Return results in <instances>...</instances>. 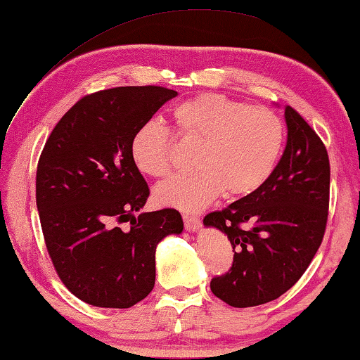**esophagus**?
Wrapping results in <instances>:
<instances>
[{
  "label": "esophagus",
  "instance_id": "1",
  "mask_svg": "<svg viewBox=\"0 0 360 360\" xmlns=\"http://www.w3.org/2000/svg\"><path fill=\"white\" fill-rule=\"evenodd\" d=\"M182 219H184V227L187 231H197L198 227L202 226V221H200V218H197V216L184 214L182 216Z\"/></svg>",
  "mask_w": 360,
  "mask_h": 360
}]
</instances>
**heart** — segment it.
<instances>
[{
  "label": "heart",
  "instance_id": "obj_1",
  "mask_svg": "<svg viewBox=\"0 0 360 360\" xmlns=\"http://www.w3.org/2000/svg\"><path fill=\"white\" fill-rule=\"evenodd\" d=\"M182 139L200 144L197 173L173 176L155 187V200L182 211H200L224 191L243 197L258 191L277 167L285 142L282 117L221 94L205 93L173 110ZM131 157L141 173L162 178L173 168L174 138L163 124L149 122L131 139Z\"/></svg>",
  "mask_w": 360,
  "mask_h": 360
}]
</instances>
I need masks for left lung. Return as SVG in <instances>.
<instances>
[{"label":"left lung","instance_id":"1","mask_svg":"<svg viewBox=\"0 0 360 360\" xmlns=\"http://www.w3.org/2000/svg\"><path fill=\"white\" fill-rule=\"evenodd\" d=\"M285 122L287 147L271 178L203 219L231 240L232 267L211 278L210 288L233 307L259 306L288 292L323 240L330 205L328 153L293 107H285Z\"/></svg>","mask_w":360,"mask_h":360}]
</instances>
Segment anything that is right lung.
Wrapping results in <instances>:
<instances>
[{
  "label": "right lung",
  "mask_w": 360,
  "mask_h": 360,
  "mask_svg": "<svg viewBox=\"0 0 360 360\" xmlns=\"http://www.w3.org/2000/svg\"><path fill=\"white\" fill-rule=\"evenodd\" d=\"M178 93L120 86L79 99L56 124L37 167V208L53 266L68 292L98 307L124 309L155 285V248L182 232L174 208L134 216L149 186L131 139ZM128 221L123 230L120 224Z\"/></svg>",
  "instance_id": "1"
}]
</instances>
